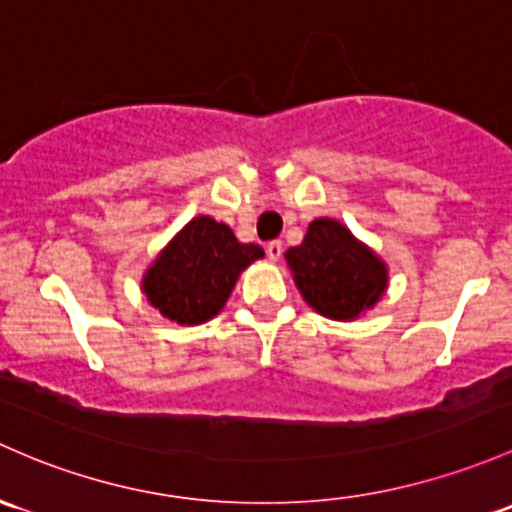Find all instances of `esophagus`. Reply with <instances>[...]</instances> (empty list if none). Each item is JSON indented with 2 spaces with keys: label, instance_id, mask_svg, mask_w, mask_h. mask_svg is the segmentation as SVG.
<instances>
[{
  "label": "esophagus",
  "instance_id": "obj_1",
  "mask_svg": "<svg viewBox=\"0 0 512 512\" xmlns=\"http://www.w3.org/2000/svg\"><path fill=\"white\" fill-rule=\"evenodd\" d=\"M282 252H284V245L279 240H272V242H267V257H270L272 262H277L279 257H282Z\"/></svg>",
  "mask_w": 512,
  "mask_h": 512
}]
</instances>
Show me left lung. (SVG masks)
Here are the masks:
<instances>
[{
	"mask_svg": "<svg viewBox=\"0 0 512 512\" xmlns=\"http://www.w3.org/2000/svg\"><path fill=\"white\" fill-rule=\"evenodd\" d=\"M287 262L306 304L328 319H355L387 287L383 262L331 218L309 223L304 242L287 252Z\"/></svg>",
	"mask_w": 512,
	"mask_h": 512,
	"instance_id": "1",
	"label": "left lung"
}]
</instances>
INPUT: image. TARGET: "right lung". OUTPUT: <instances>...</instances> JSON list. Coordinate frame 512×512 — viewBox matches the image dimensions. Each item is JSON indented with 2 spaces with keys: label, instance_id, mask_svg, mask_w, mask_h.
Returning a JSON list of instances; mask_svg holds the SVG:
<instances>
[{
  "label": "right lung",
  "instance_id": "right-lung-1",
  "mask_svg": "<svg viewBox=\"0 0 512 512\" xmlns=\"http://www.w3.org/2000/svg\"><path fill=\"white\" fill-rule=\"evenodd\" d=\"M262 255L260 245H245L228 225L201 215L157 257L142 282L144 294L169 321L201 324L223 309L238 274Z\"/></svg>",
  "mask_w": 512,
  "mask_h": 512
}]
</instances>
